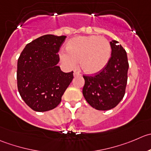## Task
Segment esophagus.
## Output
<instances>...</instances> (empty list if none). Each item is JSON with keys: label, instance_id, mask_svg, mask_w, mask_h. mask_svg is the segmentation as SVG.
I'll return each instance as SVG.
<instances>
[{"label": "esophagus", "instance_id": "1", "mask_svg": "<svg viewBox=\"0 0 151 151\" xmlns=\"http://www.w3.org/2000/svg\"><path fill=\"white\" fill-rule=\"evenodd\" d=\"M73 75H74V76H81V74H80V73L78 72V71H74Z\"/></svg>", "mask_w": 151, "mask_h": 151}]
</instances>
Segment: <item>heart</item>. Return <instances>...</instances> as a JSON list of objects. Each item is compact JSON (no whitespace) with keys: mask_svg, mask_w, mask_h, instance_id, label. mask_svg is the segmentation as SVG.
<instances>
[{"mask_svg":"<svg viewBox=\"0 0 151 151\" xmlns=\"http://www.w3.org/2000/svg\"><path fill=\"white\" fill-rule=\"evenodd\" d=\"M67 51L59 54L62 63L73 69L80 60L83 72L95 74L102 70L109 60L111 45L104 37L95 35L79 36L70 39L67 43Z\"/></svg>","mask_w":151,"mask_h":151,"instance_id":"b5f03b06","label":"heart"}]
</instances>
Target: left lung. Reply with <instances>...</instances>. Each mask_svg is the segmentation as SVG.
Returning <instances> with one entry per match:
<instances>
[{
    "label": "left lung",
    "mask_w": 151,
    "mask_h": 151,
    "mask_svg": "<svg viewBox=\"0 0 151 151\" xmlns=\"http://www.w3.org/2000/svg\"><path fill=\"white\" fill-rule=\"evenodd\" d=\"M111 57L105 68L95 76H83V95L97 110H109L121 101L126 93L128 62L125 49L118 42H110Z\"/></svg>",
    "instance_id": "left-lung-1"
}]
</instances>
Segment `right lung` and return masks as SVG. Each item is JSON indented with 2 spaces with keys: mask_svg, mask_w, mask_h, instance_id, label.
<instances>
[{
  "mask_svg": "<svg viewBox=\"0 0 151 151\" xmlns=\"http://www.w3.org/2000/svg\"><path fill=\"white\" fill-rule=\"evenodd\" d=\"M66 37L42 36L26 45L17 60V89L34 111L56 108L73 78V71L64 73L57 66L58 52Z\"/></svg>",
  "mask_w": 151,
  "mask_h": 151,
  "instance_id": "add662e5",
  "label": "right lung"
}]
</instances>
